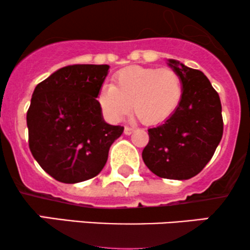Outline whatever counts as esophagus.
I'll use <instances>...</instances> for the list:
<instances>
[{"label":"esophagus","mask_w":250,"mask_h":250,"mask_svg":"<svg viewBox=\"0 0 250 250\" xmlns=\"http://www.w3.org/2000/svg\"><path fill=\"white\" fill-rule=\"evenodd\" d=\"M133 131H134V128L130 127V126H125V127H124V133L127 134V136H130V134H131Z\"/></svg>","instance_id":"obj_1"}]
</instances>
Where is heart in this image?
<instances>
[{
    "label": "heart",
    "mask_w": 250,
    "mask_h": 250,
    "mask_svg": "<svg viewBox=\"0 0 250 250\" xmlns=\"http://www.w3.org/2000/svg\"><path fill=\"white\" fill-rule=\"evenodd\" d=\"M183 81L171 67L131 66L117 72L113 84L99 90V105L108 118L122 119L132 112L146 125L172 116L183 98Z\"/></svg>",
    "instance_id": "1"
}]
</instances>
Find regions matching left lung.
<instances>
[{"mask_svg": "<svg viewBox=\"0 0 250 250\" xmlns=\"http://www.w3.org/2000/svg\"><path fill=\"white\" fill-rule=\"evenodd\" d=\"M168 65L183 81V98L164 124L148 128L143 160L158 177L187 180L212 159L224 133L219 93L200 70L174 60Z\"/></svg>", "mask_w": 250, "mask_h": 250, "instance_id": "obj_1", "label": "left lung"}]
</instances>
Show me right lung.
I'll return each instance as SVG.
<instances>
[{"label": "right lung", "instance_id": "add662e5", "mask_svg": "<svg viewBox=\"0 0 250 250\" xmlns=\"http://www.w3.org/2000/svg\"><path fill=\"white\" fill-rule=\"evenodd\" d=\"M108 65H67L35 87L26 112L29 148L57 181L76 184L99 174L124 127L106 124L97 101Z\"/></svg>", "mask_w": 250, "mask_h": 250}]
</instances>
